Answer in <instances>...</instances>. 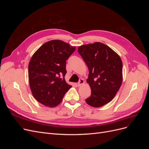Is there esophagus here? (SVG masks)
Returning a JSON list of instances; mask_svg holds the SVG:
<instances>
[{
	"label": "esophagus",
	"instance_id": "1",
	"mask_svg": "<svg viewBox=\"0 0 149 149\" xmlns=\"http://www.w3.org/2000/svg\"><path fill=\"white\" fill-rule=\"evenodd\" d=\"M84 83V79H79V82H78V85L79 86H81L82 84H83Z\"/></svg>",
	"mask_w": 149,
	"mask_h": 149
}]
</instances>
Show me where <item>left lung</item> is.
Returning <instances> with one entry per match:
<instances>
[{
	"label": "left lung",
	"instance_id": "1",
	"mask_svg": "<svg viewBox=\"0 0 149 149\" xmlns=\"http://www.w3.org/2000/svg\"><path fill=\"white\" fill-rule=\"evenodd\" d=\"M89 70L86 82L91 94L88 104L100 107L112 100L123 82V62L120 57L106 45L95 42L78 48Z\"/></svg>",
	"mask_w": 149,
	"mask_h": 149
}]
</instances>
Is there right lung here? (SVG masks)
<instances>
[{
  "label": "right lung",
  "mask_w": 149,
  "mask_h": 149,
  "mask_svg": "<svg viewBox=\"0 0 149 149\" xmlns=\"http://www.w3.org/2000/svg\"><path fill=\"white\" fill-rule=\"evenodd\" d=\"M76 47L59 40L45 43L29 64V80L33 97L44 106L54 107L71 88L65 79L66 61Z\"/></svg>",
  "instance_id": "1"
}]
</instances>
